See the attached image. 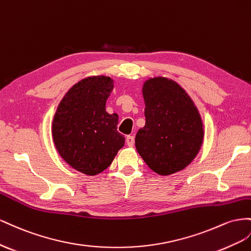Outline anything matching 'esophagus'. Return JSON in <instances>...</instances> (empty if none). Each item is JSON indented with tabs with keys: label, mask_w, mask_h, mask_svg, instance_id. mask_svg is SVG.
<instances>
[{
	"label": "esophagus",
	"mask_w": 251,
	"mask_h": 251,
	"mask_svg": "<svg viewBox=\"0 0 251 251\" xmlns=\"http://www.w3.org/2000/svg\"><path fill=\"white\" fill-rule=\"evenodd\" d=\"M126 144L129 146V147H133V145H134V138L132 137V135H127Z\"/></svg>",
	"instance_id": "esophagus-1"
}]
</instances>
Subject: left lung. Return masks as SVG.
<instances>
[{
    "instance_id": "8db88e82",
    "label": "left lung",
    "mask_w": 251,
    "mask_h": 251,
    "mask_svg": "<svg viewBox=\"0 0 251 251\" xmlns=\"http://www.w3.org/2000/svg\"><path fill=\"white\" fill-rule=\"evenodd\" d=\"M145 126L135 135V148L148 167L170 176L195 160L204 141V125L196 104L171 78L149 77L143 84Z\"/></svg>"
}]
</instances>
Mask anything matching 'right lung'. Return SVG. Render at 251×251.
<instances>
[{"instance_id":"1","label":"right lung","mask_w":251,"mask_h":251,"mask_svg":"<svg viewBox=\"0 0 251 251\" xmlns=\"http://www.w3.org/2000/svg\"><path fill=\"white\" fill-rule=\"evenodd\" d=\"M113 83L106 75L83 78L66 92L53 116L56 150L68 165L86 176L108 168L125 144L124 135L117 130L118 114L106 111Z\"/></svg>"}]
</instances>
